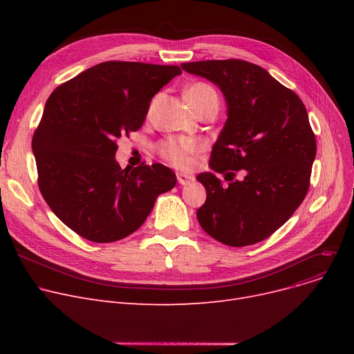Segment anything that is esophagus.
<instances>
[{"label":"esophagus","instance_id":"obj_1","mask_svg":"<svg viewBox=\"0 0 354 354\" xmlns=\"http://www.w3.org/2000/svg\"><path fill=\"white\" fill-rule=\"evenodd\" d=\"M176 178H178V182L180 185H188V183H191L194 180V176L188 175V174H178Z\"/></svg>","mask_w":354,"mask_h":354}]
</instances>
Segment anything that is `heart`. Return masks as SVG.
<instances>
[{"instance_id":"b5f03b06","label":"heart","mask_w":354,"mask_h":354,"mask_svg":"<svg viewBox=\"0 0 354 354\" xmlns=\"http://www.w3.org/2000/svg\"><path fill=\"white\" fill-rule=\"evenodd\" d=\"M183 96L188 104L196 110V107L203 102L209 100L211 97H216V93L205 83H195L185 88ZM198 145L192 139H167L160 145L159 152L166 160H169L175 166L185 167L189 165V155L194 153Z\"/></svg>"}]
</instances>
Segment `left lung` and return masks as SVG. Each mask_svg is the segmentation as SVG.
<instances>
[{"label":"left lung","instance_id":"left-lung-1","mask_svg":"<svg viewBox=\"0 0 354 354\" xmlns=\"http://www.w3.org/2000/svg\"><path fill=\"white\" fill-rule=\"evenodd\" d=\"M180 67L219 87L227 122L212 147L211 172L196 179L207 201L196 211L202 230L230 247L268 238L307 195L315 138L304 103L257 64L207 60ZM243 170L245 178L234 180ZM216 173L229 183L221 187Z\"/></svg>","mask_w":354,"mask_h":354}]
</instances>
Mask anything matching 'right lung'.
Listing matches in <instances>:
<instances>
[{
  "mask_svg": "<svg viewBox=\"0 0 354 354\" xmlns=\"http://www.w3.org/2000/svg\"><path fill=\"white\" fill-rule=\"evenodd\" d=\"M178 66L106 62L55 88L32 136L39 188L57 218L93 243H113L142 227L156 198L176 185L160 163L124 169L118 139L143 124Z\"/></svg>",
  "mask_w": 354,
  "mask_h": 354,
  "instance_id": "obj_1",
  "label": "right lung"
}]
</instances>
